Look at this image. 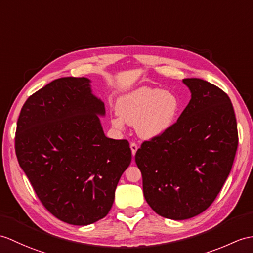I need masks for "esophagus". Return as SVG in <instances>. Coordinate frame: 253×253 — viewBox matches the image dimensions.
<instances>
[{
  "label": "esophagus",
  "instance_id": "34e87169",
  "mask_svg": "<svg viewBox=\"0 0 253 253\" xmlns=\"http://www.w3.org/2000/svg\"><path fill=\"white\" fill-rule=\"evenodd\" d=\"M130 149H131L132 156H134V154H136V152H137V150H138V144L134 143V142H131V143H130Z\"/></svg>",
  "mask_w": 253,
  "mask_h": 253
}]
</instances>
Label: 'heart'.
I'll use <instances>...</instances> for the list:
<instances>
[{
    "mask_svg": "<svg viewBox=\"0 0 253 253\" xmlns=\"http://www.w3.org/2000/svg\"><path fill=\"white\" fill-rule=\"evenodd\" d=\"M181 102L174 92L155 87H139L122 96L116 103L120 117L112 119L117 129L124 122L136 127L139 137L151 140L163 136L178 119Z\"/></svg>",
    "mask_w": 253,
    "mask_h": 253,
    "instance_id": "obj_1",
    "label": "heart"
}]
</instances>
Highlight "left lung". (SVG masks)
<instances>
[{"instance_id":"left-lung-1","label":"left lung","mask_w":253,"mask_h":253,"mask_svg":"<svg viewBox=\"0 0 253 253\" xmlns=\"http://www.w3.org/2000/svg\"><path fill=\"white\" fill-rule=\"evenodd\" d=\"M192 98L163 136L144 141L134 160L145 201L157 214L186 220L218 196L234 163L237 123L231 99L201 79H184Z\"/></svg>"}]
</instances>
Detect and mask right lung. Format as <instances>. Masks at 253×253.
I'll use <instances>...</instances> for the list:
<instances>
[{"label": "right lung", "instance_id": "1", "mask_svg": "<svg viewBox=\"0 0 253 253\" xmlns=\"http://www.w3.org/2000/svg\"><path fill=\"white\" fill-rule=\"evenodd\" d=\"M86 78H61L27 99L17 122V160L57 219L88 225L104 218L131 162L127 140L104 136V103Z\"/></svg>", "mask_w": 253, "mask_h": 253}]
</instances>
